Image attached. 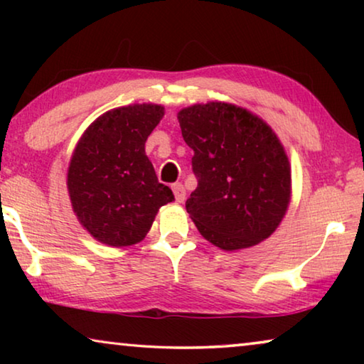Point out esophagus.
Instances as JSON below:
<instances>
[{"label": "esophagus", "mask_w": 364, "mask_h": 364, "mask_svg": "<svg viewBox=\"0 0 364 364\" xmlns=\"http://www.w3.org/2000/svg\"><path fill=\"white\" fill-rule=\"evenodd\" d=\"M171 189H173V194H175V199L178 204H183V202L186 200V189H184L183 184L175 183L173 186H171Z\"/></svg>", "instance_id": "1"}]
</instances>
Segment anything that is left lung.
Segmentation results:
<instances>
[{"label": "left lung", "instance_id": "left-lung-1", "mask_svg": "<svg viewBox=\"0 0 364 364\" xmlns=\"http://www.w3.org/2000/svg\"><path fill=\"white\" fill-rule=\"evenodd\" d=\"M178 122L194 151L197 188L186 210L199 232L228 252L268 239L292 197L291 164L278 134L257 114L225 101L184 107Z\"/></svg>", "mask_w": 364, "mask_h": 364}]
</instances>
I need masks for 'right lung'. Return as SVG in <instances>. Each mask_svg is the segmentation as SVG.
I'll use <instances>...</instances> for the list:
<instances>
[{
    "label": "right lung",
    "instance_id": "add662e5",
    "mask_svg": "<svg viewBox=\"0 0 364 364\" xmlns=\"http://www.w3.org/2000/svg\"><path fill=\"white\" fill-rule=\"evenodd\" d=\"M165 114L160 104L110 109L86 128L72 152L67 191L72 210L97 242L127 247L143 241L159 208L175 200L159 183L146 139Z\"/></svg>",
    "mask_w": 364,
    "mask_h": 364
}]
</instances>
